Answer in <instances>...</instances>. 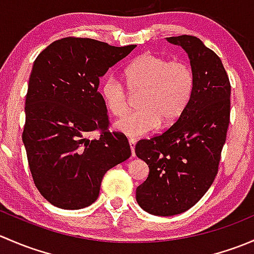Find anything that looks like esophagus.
Returning a JSON list of instances; mask_svg holds the SVG:
<instances>
[{"label":"esophagus","instance_id":"esophagus-1","mask_svg":"<svg viewBox=\"0 0 254 254\" xmlns=\"http://www.w3.org/2000/svg\"><path fill=\"white\" fill-rule=\"evenodd\" d=\"M130 148H131V155L135 156V145H136V140L135 139H129Z\"/></svg>","mask_w":254,"mask_h":254}]
</instances>
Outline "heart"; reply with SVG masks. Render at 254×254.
<instances>
[{
  "mask_svg": "<svg viewBox=\"0 0 254 254\" xmlns=\"http://www.w3.org/2000/svg\"><path fill=\"white\" fill-rule=\"evenodd\" d=\"M125 81L131 93H141L139 111L120 118L114 124L127 136L139 137L158 125L171 127L186 111L194 89V73L182 61L146 53L135 59L125 70ZM125 84L108 76L101 84L102 101L115 117L129 111V94Z\"/></svg>",
  "mask_w": 254,
  "mask_h": 254,
  "instance_id": "heart-1",
  "label": "heart"
}]
</instances>
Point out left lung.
<instances>
[{
  "label": "left lung",
  "mask_w": 254,
  "mask_h": 254,
  "mask_svg": "<svg viewBox=\"0 0 254 254\" xmlns=\"http://www.w3.org/2000/svg\"><path fill=\"white\" fill-rule=\"evenodd\" d=\"M186 50L194 89L186 111L163 134L140 140L135 153L148 166L136 201L148 214L172 216L195 205L214 182L230 123L231 84L219 56L199 38H167Z\"/></svg>",
  "instance_id": "1"
}]
</instances>
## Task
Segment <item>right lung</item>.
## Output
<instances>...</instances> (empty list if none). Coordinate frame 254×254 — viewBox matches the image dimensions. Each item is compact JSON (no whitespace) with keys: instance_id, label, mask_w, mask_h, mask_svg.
Segmentation results:
<instances>
[{"instance_id":"obj_1","label":"right lung","mask_w":254,"mask_h":254,"mask_svg":"<svg viewBox=\"0 0 254 254\" xmlns=\"http://www.w3.org/2000/svg\"><path fill=\"white\" fill-rule=\"evenodd\" d=\"M135 47L68 37L35 59L22 139L35 187L54 206L77 210L93 204L107 171L131 155L125 135L108 130L97 89L99 78ZM94 129L101 136L91 140Z\"/></svg>"}]
</instances>
